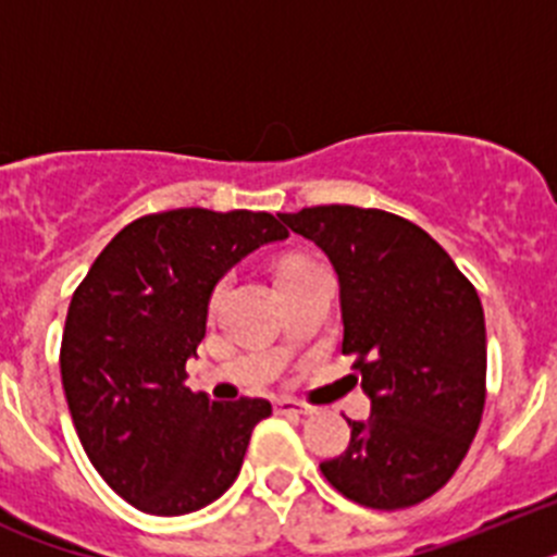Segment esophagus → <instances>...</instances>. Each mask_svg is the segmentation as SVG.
I'll return each mask as SVG.
<instances>
[{"label": "esophagus", "instance_id": "34e87169", "mask_svg": "<svg viewBox=\"0 0 557 557\" xmlns=\"http://www.w3.org/2000/svg\"><path fill=\"white\" fill-rule=\"evenodd\" d=\"M275 410L278 412H293V416H312V407L301 405V401H295V398H278L275 401Z\"/></svg>", "mask_w": 557, "mask_h": 557}]
</instances>
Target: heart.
Masks as SVG:
<instances>
[{"mask_svg": "<svg viewBox=\"0 0 557 557\" xmlns=\"http://www.w3.org/2000/svg\"><path fill=\"white\" fill-rule=\"evenodd\" d=\"M289 268H298V264H287V268H284V270H289ZM220 293H223V287H220V289H218V293H214V304H218V301H220Z\"/></svg>", "mask_w": 557, "mask_h": 557, "instance_id": "obj_1", "label": "heart"}]
</instances>
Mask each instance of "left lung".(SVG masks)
Segmentation results:
<instances>
[{"mask_svg": "<svg viewBox=\"0 0 557 557\" xmlns=\"http://www.w3.org/2000/svg\"><path fill=\"white\" fill-rule=\"evenodd\" d=\"M312 239L339 278L343 354L371 398L351 441L321 462L366 508L398 510L444 488L485 407V314L451 256L416 223L382 209L312 206L278 214Z\"/></svg>", "mask_w": 557, "mask_h": 557, "instance_id": "obj_1", "label": "left lung"}]
</instances>
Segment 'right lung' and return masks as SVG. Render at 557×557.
Listing matches in <instances>:
<instances>
[{
	"mask_svg": "<svg viewBox=\"0 0 557 557\" xmlns=\"http://www.w3.org/2000/svg\"><path fill=\"white\" fill-rule=\"evenodd\" d=\"M289 231L268 211L175 209L133 220L72 295L61 343L69 412L88 460L133 508L184 516L225 494L270 401L191 393L186 359L211 293Z\"/></svg>",
	"mask_w": 557,
	"mask_h": 557,
	"instance_id": "add662e5",
	"label": "right lung"
}]
</instances>
